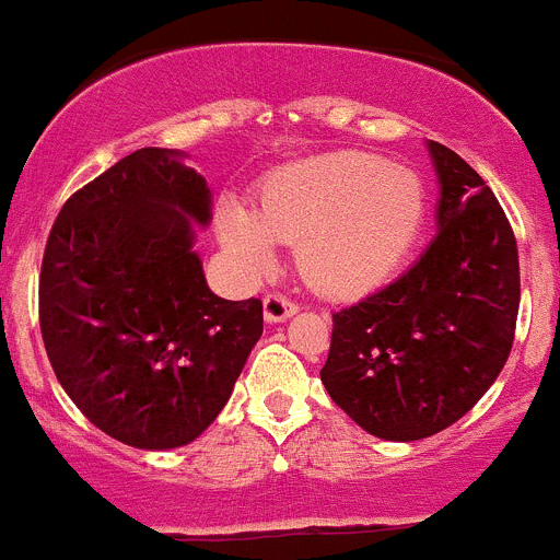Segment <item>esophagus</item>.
I'll return each instance as SVG.
<instances>
[{"mask_svg":"<svg viewBox=\"0 0 560 560\" xmlns=\"http://www.w3.org/2000/svg\"><path fill=\"white\" fill-rule=\"evenodd\" d=\"M296 313V302L285 296V293L269 291L264 293V315H267L269 324H280V320L291 318Z\"/></svg>","mask_w":560,"mask_h":560,"instance_id":"esophagus-1","label":"esophagus"}]
</instances>
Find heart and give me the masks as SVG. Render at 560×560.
<instances>
[{
    "instance_id": "obj_1",
    "label": "heart",
    "mask_w": 560,
    "mask_h": 560,
    "mask_svg": "<svg viewBox=\"0 0 560 560\" xmlns=\"http://www.w3.org/2000/svg\"><path fill=\"white\" fill-rule=\"evenodd\" d=\"M424 187L411 168L364 152H329L275 171L258 207L229 203L223 242L264 269L278 242H299V267L331 293L359 291L392 272L417 242Z\"/></svg>"
}]
</instances>
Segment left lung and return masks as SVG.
I'll list each match as a JSON object with an SVG mask.
<instances>
[{
    "label": "left lung",
    "mask_w": 560,
    "mask_h": 560,
    "mask_svg": "<svg viewBox=\"0 0 560 560\" xmlns=\"http://www.w3.org/2000/svg\"><path fill=\"white\" fill-rule=\"evenodd\" d=\"M439 234L402 278L331 315L320 381L370 435L419 441L466 417L514 340L520 261L512 225L479 174L428 141Z\"/></svg>",
    "instance_id": "obj_1"
}]
</instances>
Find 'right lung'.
I'll return each mask as SVG.
<instances>
[{"label": "right lung", "mask_w": 560, "mask_h": 560, "mask_svg": "<svg viewBox=\"0 0 560 560\" xmlns=\"http://www.w3.org/2000/svg\"><path fill=\"white\" fill-rule=\"evenodd\" d=\"M171 149H138L65 201L40 269V329L86 419L136 450H174L218 419L264 331L261 299L203 278L192 223L212 192Z\"/></svg>", "instance_id": "1"}]
</instances>
